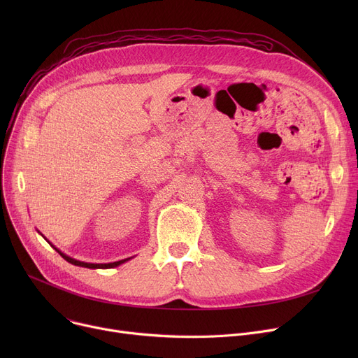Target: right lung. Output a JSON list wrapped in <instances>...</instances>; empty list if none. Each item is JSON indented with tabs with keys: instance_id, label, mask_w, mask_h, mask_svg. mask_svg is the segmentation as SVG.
<instances>
[{
	"instance_id": "1",
	"label": "right lung",
	"mask_w": 358,
	"mask_h": 358,
	"mask_svg": "<svg viewBox=\"0 0 358 358\" xmlns=\"http://www.w3.org/2000/svg\"><path fill=\"white\" fill-rule=\"evenodd\" d=\"M39 232V231H37ZM42 235V234H41ZM43 236V235H42ZM45 238V236H43ZM46 239V238H45ZM48 241V239H46ZM49 242V241H48ZM50 243V242H49ZM52 245V243H50ZM56 251L59 252V255L64 258V259H66L68 262H71V264H73V266H78V267H84V268H94V270H97V268H115V267H119L120 264H123V262H126V261H129V259H131L134 257H129V258H124V259H120V261H115V262H106V264H97V262H84V261H80V259H75V258H72V257H69V255H66V254H64L61 250H58L56 248L55 245H52Z\"/></svg>"
}]
</instances>
